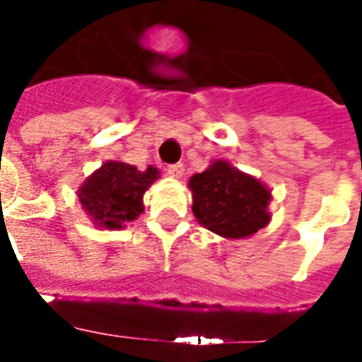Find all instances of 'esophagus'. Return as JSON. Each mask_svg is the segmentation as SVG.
Instances as JSON below:
<instances>
[{"label": "esophagus", "mask_w": 362, "mask_h": 362, "mask_svg": "<svg viewBox=\"0 0 362 362\" xmlns=\"http://www.w3.org/2000/svg\"><path fill=\"white\" fill-rule=\"evenodd\" d=\"M166 173L170 174L173 178H182V174H184V165H182V163H176V165H168Z\"/></svg>", "instance_id": "obj_1"}]
</instances>
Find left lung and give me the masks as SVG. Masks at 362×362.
Instances as JSON below:
<instances>
[{
    "instance_id": "obj_1",
    "label": "left lung",
    "mask_w": 362,
    "mask_h": 362,
    "mask_svg": "<svg viewBox=\"0 0 362 362\" xmlns=\"http://www.w3.org/2000/svg\"><path fill=\"white\" fill-rule=\"evenodd\" d=\"M192 211L199 225L225 238H246L272 219L267 205L272 192L250 174L227 160H215L189 178Z\"/></svg>"
}]
</instances>
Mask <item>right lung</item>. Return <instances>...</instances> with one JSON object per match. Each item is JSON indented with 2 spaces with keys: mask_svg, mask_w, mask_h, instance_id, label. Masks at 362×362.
<instances>
[{
  "mask_svg": "<svg viewBox=\"0 0 362 362\" xmlns=\"http://www.w3.org/2000/svg\"><path fill=\"white\" fill-rule=\"evenodd\" d=\"M158 178V170L106 160L79 188V202L100 228H122L143 213V194Z\"/></svg>",
  "mask_w": 362,
  "mask_h": 362,
  "instance_id": "add662e5",
  "label": "right lung"
}]
</instances>
